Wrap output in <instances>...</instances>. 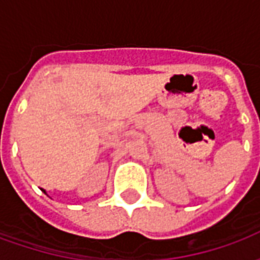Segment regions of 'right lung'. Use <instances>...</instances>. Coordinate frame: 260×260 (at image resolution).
<instances>
[{
	"instance_id": "obj_1",
	"label": "right lung",
	"mask_w": 260,
	"mask_h": 260,
	"mask_svg": "<svg viewBox=\"0 0 260 260\" xmlns=\"http://www.w3.org/2000/svg\"><path fill=\"white\" fill-rule=\"evenodd\" d=\"M43 192H44V193H46V191H44V189H43Z\"/></svg>"
}]
</instances>
